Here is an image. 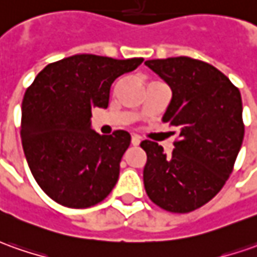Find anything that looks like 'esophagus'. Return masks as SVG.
<instances>
[{"mask_svg":"<svg viewBox=\"0 0 257 257\" xmlns=\"http://www.w3.org/2000/svg\"><path fill=\"white\" fill-rule=\"evenodd\" d=\"M131 142H132V145H134V146H138V145L141 143V138H139L138 135H134L132 136V141H131Z\"/></svg>","mask_w":257,"mask_h":257,"instance_id":"esophagus-1","label":"esophagus"}]
</instances>
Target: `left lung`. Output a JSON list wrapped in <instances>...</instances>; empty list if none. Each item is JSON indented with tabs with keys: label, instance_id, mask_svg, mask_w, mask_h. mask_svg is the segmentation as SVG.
<instances>
[{
	"label": "left lung",
	"instance_id": "obj_1",
	"mask_svg": "<svg viewBox=\"0 0 257 257\" xmlns=\"http://www.w3.org/2000/svg\"><path fill=\"white\" fill-rule=\"evenodd\" d=\"M172 99L162 121L179 129L172 155L143 141V184L152 201L170 212H190L212 200L231 176L243 142L242 98L231 80L208 63L180 56L146 60Z\"/></svg>",
	"mask_w": 257,
	"mask_h": 257
}]
</instances>
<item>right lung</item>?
Returning <instances> with one entry per match:
<instances>
[{"mask_svg": "<svg viewBox=\"0 0 257 257\" xmlns=\"http://www.w3.org/2000/svg\"><path fill=\"white\" fill-rule=\"evenodd\" d=\"M142 62V57L70 56L48 64L26 90L24 153L36 183L57 204L87 208L115 187L131 135L126 131L97 134L91 111L106 108L112 83Z\"/></svg>", "mask_w": 257, "mask_h": 257, "instance_id": "obj_1", "label": "right lung"}]
</instances>
